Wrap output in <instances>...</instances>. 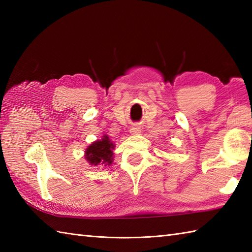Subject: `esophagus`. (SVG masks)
<instances>
[{"label":"esophagus","mask_w":252,"mask_h":252,"mask_svg":"<svg viewBox=\"0 0 252 252\" xmlns=\"http://www.w3.org/2000/svg\"><path fill=\"white\" fill-rule=\"evenodd\" d=\"M130 133L133 135H137L138 133H141V127L138 126H133L130 129Z\"/></svg>","instance_id":"34e87169"}]
</instances>
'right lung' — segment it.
<instances>
[{"label": "right lung", "instance_id": "obj_1", "mask_svg": "<svg viewBox=\"0 0 252 252\" xmlns=\"http://www.w3.org/2000/svg\"><path fill=\"white\" fill-rule=\"evenodd\" d=\"M115 144L108 135H104L100 140L93 142L84 152V158L93 167H106L114 161Z\"/></svg>", "mask_w": 252, "mask_h": 252}]
</instances>
